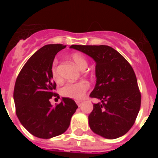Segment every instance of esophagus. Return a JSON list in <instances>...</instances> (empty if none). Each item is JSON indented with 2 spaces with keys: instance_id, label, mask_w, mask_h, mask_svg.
Segmentation results:
<instances>
[{
  "instance_id": "34e87169",
  "label": "esophagus",
  "mask_w": 158,
  "mask_h": 158,
  "mask_svg": "<svg viewBox=\"0 0 158 158\" xmlns=\"http://www.w3.org/2000/svg\"><path fill=\"white\" fill-rule=\"evenodd\" d=\"M77 104L78 105V107H81L82 104V102L81 101H77Z\"/></svg>"
}]
</instances>
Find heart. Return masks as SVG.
Wrapping results in <instances>:
<instances>
[{
    "label": "heart",
    "instance_id": "b5f03b06",
    "mask_svg": "<svg viewBox=\"0 0 158 158\" xmlns=\"http://www.w3.org/2000/svg\"><path fill=\"white\" fill-rule=\"evenodd\" d=\"M71 59L81 70H85L87 68V60L82 54L74 53V54H71ZM57 64H58V61L54 60L52 67H51V76L54 78V80L59 81L60 77L58 75V70H57ZM89 88V84L87 81L68 83L61 89L60 93L62 96H65V97L74 99V100H81L85 96Z\"/></svg>",
    "mask_w": 158,
    "mask_h": 158
}]
</instances>
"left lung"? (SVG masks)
Returning <instances> with one entry per match:
<instances>
[{
    "label": "left lung",
    "instance_id": "8db88e82",
    "mask_svg": "<svg viewBox=\"0 0 158 158\" xmlns=\"http://www.w3.org/2000/svg\"><path fill=\"white\" fill-rule=\"evenodd\" d=\"M96 62V85L90 94L100 100L89 115L90 129L107 139H115L132 127L141 106V94L133 68L109 46L72 45Z\"/></svg>",
    "mask_w": 158,
    "mask_h": 158
}]
</instances>
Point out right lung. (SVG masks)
<instances>
[{
    "instance_id": "obj_1",
    "label": "right lung",
    "mask_w": 158,
    "mask_h": 158,
    "mask_svg": "<svg viewBox=\"0 0 158 158\" xmlns=\"http://www.w3.org/2000/svg\"><path fill=\"white\" fill-rule=\"evenodd\" d=\"M62 44H49L36 51L25 63L16 78L13 98L16 115L23 127L40 139H51L68 129L78 106L73 100L62 97L56 106L50 102L56 84L51 67Z\"/></svg>"
}]
</instances>
